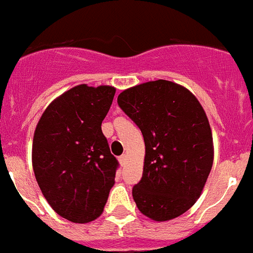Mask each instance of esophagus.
<instances>
[{"mask_svg": "<svg viewBox=\"0 0 253 253\" xmlns=\"http://www.w3.org/2000/svg\"><path fill=\"white\" fill-rule=\"evenodd\" d=\"M126 161H128V157H126V154H123V156H120V157H119V162H120V165H122L123 167H124L125 165H126Z\"/></svg>", "mask_w": 253, "mask_h": 253, "instance_id": "obj_1", "label": "esophagus"}]
</instances>
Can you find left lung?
<instances>
[{
    "label": "left lung",
    "instance_id": "left-lung-1",
    "mask_svg": "<svg viewBox=\"0 0 253 253\" xmlns=\"http://www.w3.org/2000/svg\"><path fill=\"white\" fill-rule=\"evenodd\" d=\"M118 104L139 126L146 146L134 202L154 222L177 218L200 198L213 166V135L202 104L166 80L126 88Z\"/></svg>",
    "mask_w": 253,
    "mask_h": 253
}]
</instances>
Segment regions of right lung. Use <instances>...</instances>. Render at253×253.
<instances>
[{
  "instance_id": "1",
  "label": "right lung",
  "mask_w": 253,
  "mask_h": 253,
  "mask_svg": "<svg viewBox=\"0 0 253 253\" xmlns=\"http://www.w3.org/2000/svg\"><path fill=\"white\" fill-rule=\"evenodd\" d=\"M115 91L72 87L48 105L35 128V178L51 209L69 222L99 218L115 184L118 161L101 130Z\"/></svg>"
}]
</instances>
